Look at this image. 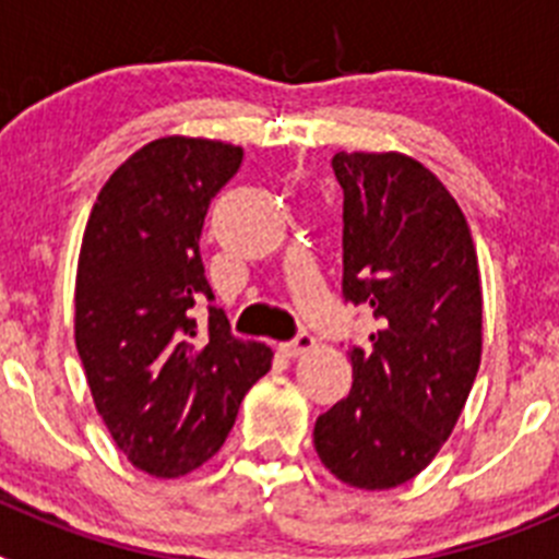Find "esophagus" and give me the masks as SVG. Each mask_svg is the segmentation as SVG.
I'll return each instance as SVG.
<instances>
[{"mask_svg": "<svg viewBox=\"0 0 559 559\" xmlns=\"http://www.w3.org/2000/svg\"><path fill=\"white\" fill-rule=\"evenodd\" d=\"M316 338L310 333H299L294 341H288V344H280V353L285 355V358H296V355L308 353V349H313Z\"/></svg>", "mask_w": 559, "mask_h": 559, "instance_id": "esophagus-1", "label": "esophagus"}]
</instances>
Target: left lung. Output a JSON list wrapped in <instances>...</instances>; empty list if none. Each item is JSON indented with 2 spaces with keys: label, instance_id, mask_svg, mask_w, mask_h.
Listing matches in <instances>:
<instances>
[{
  "label": "left lung",
  "instance_id": "left-lung-1",
  "mask_svg": "<svg viewBox=\"0 0 559 559\" xmlns=\"http://www.w3.org/2000/svg\"><path fill=\"white\" fill-rule=\"evenodd\" d=\"M344 296L372 310L349 349L353 389L316 419L322 464L355 490H392L445 445L481 364V274L445 185L406 153L341 151Z\"/></svg>",
  "mask_w": 559,
  "mask_h": 559
}]
</instances>
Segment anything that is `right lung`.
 Instances as JSON below:
<instances>
[{"label":"right lung","mask_w":559,"mask_h":559,"mask_svg":"<svg viewBox=\"0 0 559 559\" xmlns=\"http://www.w3.org/2000/svg\"><path fill=\"white\" fill-rule=\"evenodd\" d=\"M243 147L162 136L103 185L75 280V344L97 414L136 471L179 478L212 459L240 400L271 369L260 341L235 338L199 254L210 201ZM211 302L206 325L195 304Z\"/></svg>","instance_id":"right-lung-1"}]
</instances>
